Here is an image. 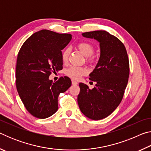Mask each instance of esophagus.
<instances>
[{"label":"esophagus","instance_id":"esophagus-1","mask_svg":"<svg viewBox=\"0 0 151 151\" xmlns=\"http://www.w3.org/2000/svg\"><path fill=\"white\" fill-rule=\"evenodd\" d=\"M72 84L73 85H78V82H76V81H75V80H72Z\"/></svg>","mask_w":151,"mask_h":151}]
</instances>
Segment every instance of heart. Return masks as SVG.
<instances>
[{"label":"heart","mask_w":151,"mask_h":151,"mask_svg":"<svg viewBox=\"0 0 151 151\" xmlns=\"http://www.w3.org/2000/svg\"><path fill=\"white\" fill-rule=\"evenodd\" d=\"M76 48L85 57H86L89 62L93 63L95 60V56L93 55L94 51V46L88 42H81L76 45ZM69 49H65L62 53V60L64 63L68 60L69 56ZM88 73V70L84 67H76L70 66L65 70V74L68 77L73 79H79L82 76L86 75Z\"/></svg>","instance_id":"b5f03b06"}]
</instances>
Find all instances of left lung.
I'll list each match as a JSON object with an SVG mask.
<instances>
[{
    "instance_id": "1",
    "label": "left lung",
    "mask_w": 151,
    "mask_h": 151,
    "mask_svg": "<svg viewBox=\"0 0 151 151\" xmlns=\"http://www.w3.org/2000/svg\"><path fill=\"white\" fill-rule=\"evenodd\" d=\"M99 42L101 55L90 76L96 82L90 89L79 83L77 101L83 114L92 120H101L109 116L119 105L124 95L129 76V62L126 48L121 40L105 30H95L82 34Z\"/></svg>"
}]
</instances>
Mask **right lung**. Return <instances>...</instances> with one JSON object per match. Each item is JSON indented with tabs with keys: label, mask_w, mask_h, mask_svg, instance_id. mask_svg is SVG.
<instances>
[{
	"label": "right lung",
	"mask_w": 151,
	"mask_h": 151,
	"mask_svg": "<svg viewBox=\"0 0 151 151\" xmlns=\"http://www.w3.org/2000/svg\"><path fill=\"white\" fill-rule=\"evenodd\" d=\"M72 39L70 34L41 30L32 35L17 57L16 86L25 108L32 116L46 119L58 110V98L71 86L67 76L53 83L50 74L62 70V50Z\"/></svg>",
	"instance_id": "1"
}]
</instances>
